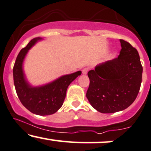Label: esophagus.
Wrapping results in <instances>:
<instances>
[{
	"instance_id": "esophagus-1",
	"label": "esophagus",
	"mask_w": 151,
	"mask_h": 151,
	"mask_svg": "<svg viewBox=\"0 0 151 151\" xmlns=\"http://www.w3.org/2000/svg\"><path fill=\"white\" fill-rule=\"evenodd\" d=\"M88 68H84L82 70V74H86L87 72H88Z\"/></svg>"
}]
</instances>
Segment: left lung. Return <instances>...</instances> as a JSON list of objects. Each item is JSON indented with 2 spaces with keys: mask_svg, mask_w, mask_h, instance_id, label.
I'll return each mask as SVG.
<instances>
[{
  "mask_svg": "<svg viewBox=\"0 0 151 151\" xmlns=\"http://www.w3.org/2000/svg\"><path fill=\"white\" fill-rule=\"evenodd\" d=\"M118 58L96 65L88 72L86 98L97 111L114 113L127 108L139 93L143 68L139 52L129 43L119 40Z\"/></svg>",
  "mask_w": 151,
  "mask_h": 151,
  "instance_id": "left-lung-1",
  "label": "left lung"
}]
</instances>
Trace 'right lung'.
Here are the masks:
<instances>
[{"label": "right lung", "mask_w": 151, "mask_h": 151, "mask_svg": "<svg viewBox=\"0 0 151 151\" xmlns=\"http://www.w3.org/2000/svg\"><path fill=\"white\" fill-rule=\"evenodd\" d=\"M43 38L32 39L18 54L13 68L14 84L22 104L32 113L49 115L55 113L64 102L69 85L81 75V71L61 76L55 80L41 86L30 84L23 70V63L29 50Z\"/></svg>", "instance_id": "obj_1"}]
</instances>
